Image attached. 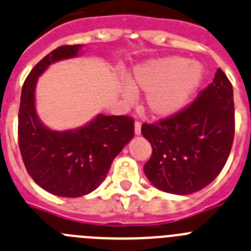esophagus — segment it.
I'll list each match as a JSON object with an SVG mask.
<instances>
[{"instance_id":"obj_1","label":"esophagus","mask_w":251,"mask_h":251,"mask_svg":"<svg viewBox=\"0 0 251 251\" xmlns=\"http://www.w3.org/2000/svg\"><path fill=\"white\" fill-rule=\"evenodd\" d=\"M135 134H141V123H140V121H136V123H135Z\"/></svg>"}]
</instances>
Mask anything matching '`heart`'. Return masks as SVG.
<instances>
[{
	"mask_svg": "<svg viewBox=\"0 0 251 251\" xmlns=\"http://www.w3.org/2000/svg\"><path fill=\"white\" fill-rule=\"evenodd\" d=\"M204 78L201 65L180 56H169L137 67L130 77V86L123 87L126 101L134 90L146 91V106L155 116L168 117L181 111L190 102Z\"/></svg>",
	"mask_w": 251,
	"mask_h": 251,
	"instance_id": "b5f03b06",
	"label": "heart"
}]
</instances>
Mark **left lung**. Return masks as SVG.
I'll list each match as a JSON object with an SVG mask.
<instances>
[{
	"instance_id": "8db88e82",
	"label": "left lung",
	"mask_w": 251,
	"mask_h": 251,
	"mask_svg": "<svg viewBox=\"0 0 251 251\" xmlns=\"http://www.w3.org/2000/svg\"><path fill=\"white\" fill-rule=\"evenodd\" d=\"M141 132L152 148L144 171L153 186L177 195L201 190L223 170L234 141L231 82L218 69L194 102L157 123L144 124Z\"/></svg>"
}]
</instances>
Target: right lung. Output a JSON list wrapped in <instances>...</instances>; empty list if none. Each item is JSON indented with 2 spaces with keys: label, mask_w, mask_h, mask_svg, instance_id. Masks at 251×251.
Returning a JSON list of instances; mask_svg holds the SVG:
<instances>
[{
  "label": "right lung",
  "mask_w": 251,
  "mask_h": 251,
  "mask_svg": "<svg viewBox=\"0 0 251 251\" xmlns=\"http://www.w3.org/2000/svg\"><path fill=\"white\" fill-rule=\"evenodd\" d=\"M81 45H64L45 56L28 74L21 92L19 145L27 173L53 195L78 198L98 189L112 160L134 137L130 116L98 115L76 130L53 131L40 121L35 107L38 76L56 61L75 57Z\"/></svg>",
  "instance_id": "1"
}]
</instances>
